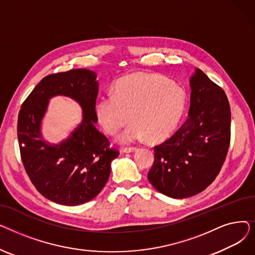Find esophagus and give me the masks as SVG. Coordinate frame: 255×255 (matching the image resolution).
Here are the masks:
<instances>
[{
    "label": "esophagus",
    "mask_w": 255,
    "mask_h": 255,
    "mask_svg": "<svg viewBox=\"0 0 255 255\" xmlns=\"http://www.w3.org/2000/svg\"><path fill=\"white\" fill-rule=\"evenodd\" d=\"M136 146H127V148H124L123 150H122V152L123 153H131V152H134V151H136Z\"/></svg>",
    "instance_id": "obj_1"
}]
</instances>
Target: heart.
Here are the masks:
<instances>
[{
	"mask_svg": "<svg viewBox=\"0 0 255 255\" xmlns=\"http://www.w3.org/2000/svg\"><path fill=\"white\" fill-rule=\"evenodd\" d=\"M186 106L187 94L181 86L163 75L137 72L120 78L113 93L98 99L95 112L110 135L130 119L132 124L119 136L121 142L129 143L144 136L150 141L165 139L178 127Z\"/></svg>",
	"mask_w": 255,
	"mask_h": 255,
	"instance_id": "obj_1",
	"label": "heart"
}]
</instances>
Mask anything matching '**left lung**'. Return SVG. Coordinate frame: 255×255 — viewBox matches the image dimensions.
Listing matches in <instances>:
<instances>
[{"label":"left lung","instance_id":"left-lung-1","mask_svg":"<svg viewBox=\"0 0 255 255\" xmlns=\"http://www.w3.org/2000/svg\"><path fill=\"white\" fill-rule=\"evenodd\" d=\"M188 119L154 148L148 179L172 198L190 197L216 179L231 142V107L224 91L200 69L190 77Z\"/></svg>","mask_w":255,"mask_h":255}]
</instances>
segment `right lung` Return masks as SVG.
Wrapping results in <instances>:
<instances>
[{
    "instance_id": "1",
    "label": "right lung",
    "mask_w": 255,
    "mask_h": 255,
    "mask_svg": "<svg viewBox=\"0 0 255 255\" xmlns=\"http://www.w3.org/2000/svg\"><path fill=\"white\" fill-rule=\"evenodd\" d=\"M96 77L88 69L49 74L19 111L17 137L24 169L36 189L53 203L77 206L97 196L110 178L112 161L120 154L95 126ZM58 95L78 102L83 120L68 139L49 144L42 137L41 122L49 99Z\"/></svg>"
}]
</instances>
